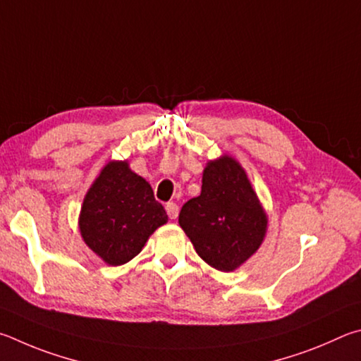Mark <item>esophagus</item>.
Listing matches in <instances>:
<instances>
[{
	"label": "esophagus",
	"mask_w": 361,
	"mask_h": 361,
	"mask_svg": "<svg viewBox=\"0 0 361 361\" xmlns=\"http://www.w3.org/2000/svg\"><path fill=\"white\" fill-rule=\"evenodd\" d=\"M166 212H168V216H169V219H177V216H179V206H177L176 203H173V201H169V203H166Z\"/></svg>",
	"instance_id": "esophagus-1"
}]
</instances>
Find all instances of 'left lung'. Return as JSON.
<instances>
[{
	"label": "left lung",
	"instance_id": "obj_1",
	"mask_svg": "<svg viewBox=\"0 0 361 361\" xmlns=\"http://www.w3.org/2000/svg\"><path fill=\"white\" fill-rule=\"evenodd\" d=\"M179 224L197 254L228 273L260 247L268 220L244 169L225 155L207 164L201 195L182 206Z\"/></svg>",
	"mask_w": 361,
	"mask_h": 361
}]
</instances>
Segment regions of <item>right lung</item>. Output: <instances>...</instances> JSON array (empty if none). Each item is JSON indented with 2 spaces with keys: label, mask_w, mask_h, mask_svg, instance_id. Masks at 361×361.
Instances as JSON below:
<instances>
[{
  "label": "right lung",
  "mask_w": 361,
  "mask_h": 361,
  "mask_svg": "<svg viewBox=\"0 0 361 361\" xmlns=\"http://www.w3.org/2000/svg\"><path fill=\"white\" fill-rule=\"evenodd\" d=\"M168 222L161 203L126 161H112L88 190L79 226L85 244L107 264L118 267L142 250L158 226Z\"/></svg>",
  "instance_id": "1"
}]
</instances>
